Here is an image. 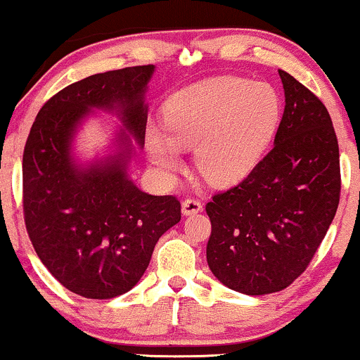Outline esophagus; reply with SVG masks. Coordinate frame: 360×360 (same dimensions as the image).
Here are the masks:
<instances>
[{
    "label": "esophagus",
    "mask_w": 360,
    "mask_h": 360,
    "mask_svg": "<svg viewBox=\"0 0 360 360\" xmlns=\"http://www.w3.org/2000/svg\"><path fill=\"white\" fill-rule=\"evenodd\" d=\"M202 212V204L195 199H187L181 202V214L184 216H192V214Z\"/></svg>",
    "instance_id": "esophagus-1"
}]
</instances>
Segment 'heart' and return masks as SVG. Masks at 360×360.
Segmentation results:
<instances>
[{
	"instance_id": "b5f03b06",
	"label": "heart",
	"mask_w": 360,
	"mask_h": 360,
	"mask_svg": "<svg viewBox=\"0 0 360 360\" xmlns=\"http://www.w3.org/2000/svg\"><path fill=\"white\" fill-rule=\"evenodd\" d=\"M282 119L277 91L241 76H212L165 103V131L149 127L148 155L168 175L195 148V167L214 187L243 181L267 156Z\"/></svg>"
}]
</instances>
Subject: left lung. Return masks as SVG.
Returning <instances> with one entry per match:
<instances>
[{
	"mask_svg": "<svg viewBox=\"0 0 360 360\" xmlns=\"http://www.w3.org/2000/svg\"><path fill=\"white\" fill-rule=\"evenodd\" d=\"M285 107L272 151L236 187L207 202V264L226 288L277 292L304 272L340 200V155L328 110L278 70Z\"/></svg>",
	"mask_w": 360,
	"mask_h": 360,
	"instance_id": "obj_1",
	"label": "left lung"
}]
</instances>
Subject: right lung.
Here are the masks:
<instances>
[{
  "label": "right lung",
  "instance_id": "add662e5",
  "mask_svg": "<svg viewBox=\"0 0 360 360\" xmlns=\"http://www.w3.org/2000/svg\"><path fill=\"white\" fill-rule=\"evenodd\" d=\"M155 66L100 72L56 93L40 108L23 151V214L47 270L71 292L110 300L146 272L161 234L180 221L173 195H151L129 179L134 146L144 148V95ZM95 110L121 120L115 149L79 164L72 141Z\"/></svg>",
  "mask_w": 360,
  "mask_h": 360
}]
</instances>
